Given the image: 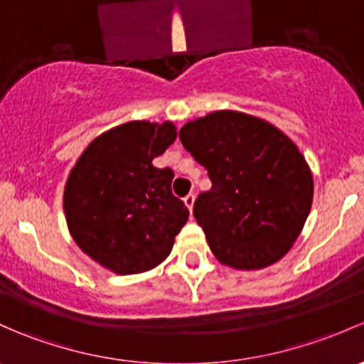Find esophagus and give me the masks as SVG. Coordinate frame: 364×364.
Masks as SVG:
<instances>
[{"label": "esophagus", "mask_w": 364, "mask_h": 364, "mask_svg": "<svg viewBox=\"0 0 364 364\" xmlns=\"http://www.w3.org/2000/svg\"><path fill=\"white\" fill-rule=\"evenodd\" d=\"M183 202H185V205L190 209V213H192L193 202H195V195L193 193H188L185 198H183Z\"/></svg>", "instance_id": "34e87169"}]
</instances>
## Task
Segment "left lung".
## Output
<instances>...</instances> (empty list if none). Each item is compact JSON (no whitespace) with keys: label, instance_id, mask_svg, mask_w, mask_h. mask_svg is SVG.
<instances>
[{"label":"left lung","instance_id":"obj_1","mask_svg":"<svg viewBox=\"0 0 364 364\" xmlns=\"http://www.w3.org/2000/svg\"><path fill=\"white\" fill-rule=\"evenodd\" d=\"M211 178L193 205L216 259L259 270L284 258L312 208L314 179L296 144L263 118L218 109L179 131Z\"/></svg>","mask_w":364,"mask_h":364}]
</instances>
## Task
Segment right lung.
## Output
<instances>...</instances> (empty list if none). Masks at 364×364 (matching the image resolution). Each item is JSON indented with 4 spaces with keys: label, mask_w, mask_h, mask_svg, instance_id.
Returning <instances> with one entry per match:
<instances>
[{
    "label": "right lung",
    "mask_w": 364,
    "mask_h": 364,
    "mask_svg": "<svg viewBox=\"0 0 364 364\" xmlns=\"http://www.w3.org/2000/svg\"><path fill=\"white\" fill-rule=\"evenodd\" d=\"M176 137L172 122H125L99 134L76 160L64 185L68 230L102 269L148 272L171 255L190 213L171 192L174 172L153 159Z\"/></svg>",
    "instance_id": "add662e5"
}]
</instances>
